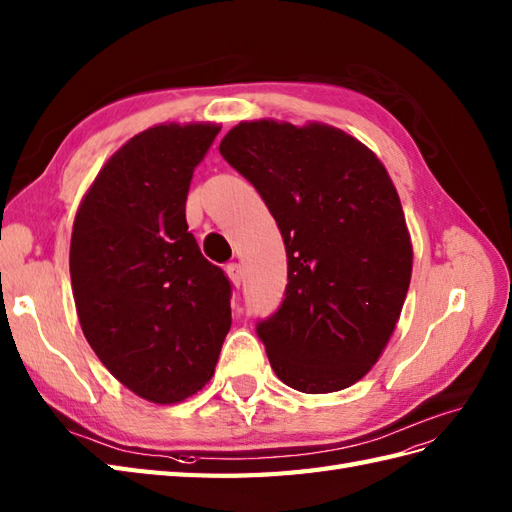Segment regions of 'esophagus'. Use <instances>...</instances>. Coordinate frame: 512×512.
I'll use <instances>...</instances> for the list:
<instances>
[{"label": "esophagus", "mask_w": 512, "mask_h": 512, "mask_svg": "<svg viewBox=\"0 0 512 512\" xmlns=\"http://www.w3.org/2000/svg\"><path fill=\"white\" fill-rule=\"evenodd\" d=\"M226 273H228L230 282L236 286V289H239L241 282H243V267H241V263H230L226 267Z\"/></svg>", "instance_id": "34e87169"}]
</instances>
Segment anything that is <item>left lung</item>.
<instances>
[{
  "label": "left lung",
  "instance_id": "obj_1",
  "mask_svg": "<svg viewBox=\"0 0 512 512\" xmlns=\"http://www.w3.org/2000/svg\"><path fill=\"white\" fill-rule=\"evenodd\" d=\"M219 152L265 199L286 247L284 302L256 328L271 369L302 393L347 389L382 356L413 273L393 180L367 145L317 121H241Z\"/></svg>",
  "mask_w": 512,
  "mask_h": 512
}]
</instances>
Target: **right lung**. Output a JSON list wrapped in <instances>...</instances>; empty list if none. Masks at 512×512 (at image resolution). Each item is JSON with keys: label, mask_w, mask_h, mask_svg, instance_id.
Listing matches in <instances>:
<instances>
[{"label": "right lung", "mask_w": 512, "mask_h": 512, "mask_svg": "<svg viewBox=\"0 0 512 512\" xmlns=\"http://www.w3.org/2000/svg\"><path fill=\"white\" fill-rule=\"evenodd\" d=\"M217 123H160L99 169L73 221L69 271L86 341L132 393L178 404L213 378L230 280L186 226L195 167Z\"/></svg>", "instance_id": "obj_1"}]
</instances>
